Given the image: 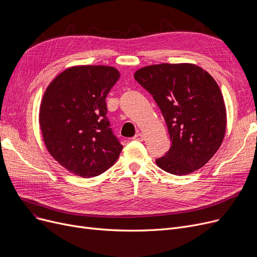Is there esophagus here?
Masks as SVG:
<instances>
[{
    "instance_id": "obj_1",
    "label": "esophagus",
    "mask_w": 257,
    "mask_h": 257,
    "mask_svg": "<svg viewBox=\"0 0 257 257\" xmlns=\"http://www.w3.org/2000/svg\"><path fill=\"white\" fill-rule=\"evenodd\" d=\"M144 134L142 133V132H139L138 134H136V137L133 138V140H136V141H139V142H142V141H144Z\"/></svg>"
}]
</instances>
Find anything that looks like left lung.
<instances>
[{
  "label": "left lung",
  "instance_id": "left-lung-1",
  "mask_svg": "<svg viewBox=\"0 0 257 257\" xmlns=\"http://www.w3.org/2000/svg\"><path fill=\"white\" fill-rule=\"evenodd\" d=\"M134 79L153 96L172 142L156 165L179 176L206 165L227 126L223 94L212 76L194 63H160L142 67Z\"/></svg>",
  "mask_w": 257,
  "mask_h": 257
}]
</instances>
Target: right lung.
<instances>
[{
	"label": "right lung",
	"instance_id": "right-lung-1",
	"mask_svg": "<svg viewBox=\"0 0 257 257\" xmlns=\"http://www.w3.org/2000/svg\"><path fill=\"white\" fill-rule=\"evenodd\" d=\"M119 78L108 65H74L48 85L39 126L51 156L83 178L111 168L123 149L106 117V97Z\"/></svg>",
	"mask_w": 257,
	"mask_h": 257
}]
</instances>
